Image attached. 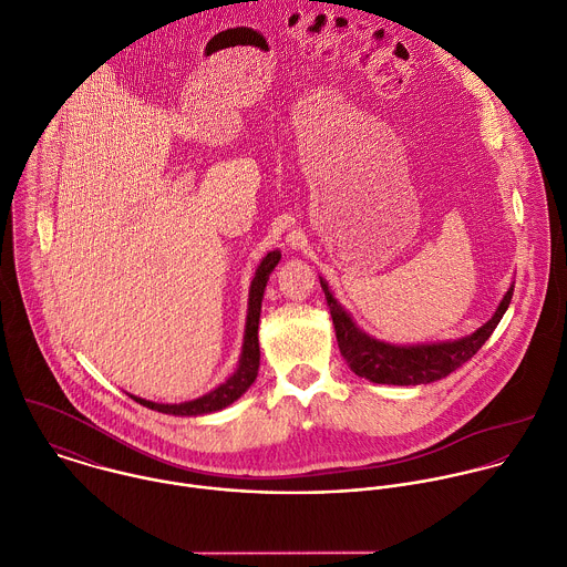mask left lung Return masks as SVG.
I'll list each match as a JSON object with an SVG mask.
<instances>
[{"label": "left lung", "instance_id": "8db88e82", "mask_svg": "<svg viewBox=\"0 0 567 567\" xmlns=\"http://www.w3.org/2000/svg\"><path fill=\"white\" fill-rule=\"evenodd\" d=\"M320 287L331 311L336 340L342 358L355 375L379 385H427L445 379V375L456 371L485 344V340L492 336L503 313L507 311L514 293V285H509L494 316L470 336L443 342L394 344L362 331L353 322L351 313L344 311V307L333 298L329 285L322 278Z\"/></svg>", "mask_w": 567, "mask_h": 567}]
</instances>
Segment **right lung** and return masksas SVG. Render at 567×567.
I'll list each match as a JSON object with an SVG mask.
<instances>
[{
	"instance_id": "obj_1",
	"label": "right lung",
	"mask_w": 567,
	"mask_h": 567,
	"mask_svg": "<svg viewBox=\"0 0 567 567\" xmlns=\"http://www.w3.org/2000/svg\"><path fill=\"white\" fill-rule=\"evenodd\" d=\"M280 262V251H269L262 262L256 269V276L251 280L249 287V307H247V322H245V338H243V351H240V360L236 371L229 375L225 383H220L216 390H212L209 394L186 401V403H153L140 396L128 394L135 403L162 412V414H173V416H203V414H212V412H220L225 408H229L231 403H236L256 381L258 375V367H260V342H258V322H260V309H262V296H265V287L269 280V274L276 269V265Z\"/></svg>"
}]
</instances>
